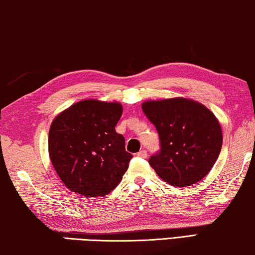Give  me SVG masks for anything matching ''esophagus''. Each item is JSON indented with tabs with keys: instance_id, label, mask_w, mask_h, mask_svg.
I'll return each mask as SVG.
<instances>
[{
	"instance_id": "obj_1",
	"label": "esophagus",
	"mask_w": 255,
	"mask_h": 255,
	"mask_svg": "<svg viewBox=\"0 0 255 255\" xmlns=\"http://www.w3.org/2000/svg\"><path fill=\"white\" fill-rule=\"evenodd\" d=\"M137 155H138L139 157H146L147 156V152L145 151V149H140V151L137 153Z\"/></svg>"
}]
</instances>
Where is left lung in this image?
Segmentation results:
<instances>
[{
    "mask_svg": "<svg viewBox=\"0 0 255 255\" xmlns=\"http://www.w3.org/2000/svg\"><path fill=\"white\" fill-rule=\"evenodd\" d=\"M142 109L159 134L160 151L148 160L157 176L177 187L203 179L222 146L216 116L203 104L184 98L147 101Z\"/></svg>",
    "mask_w": 255,
    "mask_h": 255,
    "instance_id": "8db88e82",
    "label": "left lung"
}]
</instances>
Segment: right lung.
I'll return each instance as SVG.
<instances>
[{
	"label": "right lung",
	"instance_id": "obj_1",
	"mask_svg": "<svg viewBox=\"0 0 255 255\" xmlns=\"http://www.w3.org/2000/svg\"><path fill=\"white\" fill-rule=\"evenodd\" d=\"M123 115L118 102L84 100L52 121L48 154L56 173L70 191L102 196L123 179L132 157L125 137L116 131Z\"/></svg>",
	"mask_w": 255,
	"mask_h": 255
}]
</instances>
